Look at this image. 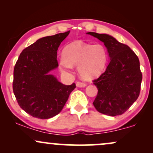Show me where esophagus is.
Here are the masks:
<instances>
[{
  "label": "esophagus",
  "instance_id": "esophagus-1",
  "mask_svg": "<svg viewBox=\"0 0 153 153\" xmlns=\"http://www.w3.org/2000/svg\"><path fill=\"white\" fill-rule=\"evenodd\" d=\"M76 86L79 87V88L85 87V86H86V83H85V82H83L78 81V82H76Z\"/></svg>",
  "mask_w": 153,
  "mask_h": 153
}]
</instances>
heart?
I'll list each match as a JSON object with an SVG mask.
<instances>
[{
    "instance_id": "1",
    "label": "heart",
    "mask_w": 153,
    "mask_h": 153,
    "mask_svg": "<svg viewBox=\"0 0 153 153\" xmlns=\"http://www.w3.org/2000/svg\"><path fill=\"white\" fill-rule=\"evenodd\" d=\"M108 52L102 44L82 43L80 42L70 44L63 50L59 61L61 70L68 72L72 66H78L79 74L85 79L99 76L106 68Z\"/></svg>"
}]
</instances>
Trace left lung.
Masks as SVG:
<instances>
[{
    "label": "left lung",
    "mask_w": 153,
    "mask_h": 153,
    "mask_svg": "<svg viewBox=\"0 0 153 153\" xmlns=\"http://www.w3.org/2000/svg\"><path fill=\"white\" fill-rule=\"evenodd\" d=\"M87 34L103 42L110 62L106 70L93 82L98 88L94 106L103 114L122 115L137 99L143 75L137 54L127 45L106 34Z\"/></svg>",
    "instance_id": "left-lung-1"
}]
</instances>
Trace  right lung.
<instances>
[{
	"instance_id": "add662e5",
	"label": "right lung",
	"mask_w": 153,
	"mask_h": 153,
	"mask_svg": "<svg viewBox=\"0 0 153 153\" xmlns=\"http://www.w3.org/2000/svg\"><path fill=\"white\" fill-rule=\"evenodd\" d=\"M70 31L45 36L22 51L13 71V91L19 106L35 118H52L62 111L75 83L65 85L50 72L57 68V49Z\"/></svg>"
}]
</instances>
